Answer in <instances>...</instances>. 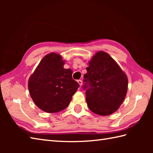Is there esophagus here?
Instances as JSON below:
<instances>
[{"instance_id": "1", "label": "esophagus", "mask_w": 153, "mask_h": 153, "mask_svg": "<svg viewBox=\"0 0 153 153\" xmlns=\"http://www.w3.org/2000/svg\"><path fill=\"white\" fill-rule=\"evenodd\" d=\"M77 82H78V83L79 84V85L80 86H82V80H77Z\"/></svg>"}]
</instances>
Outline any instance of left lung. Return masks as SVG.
<instances>
[{
  "mask_svg": "<svg viewBox=\"0 0 153 153\" xmlns=\"http://www.w3.org/2000/svg\"><path fill=\"white\" fill-rule=\"evenodd\" d=\"M84 75L83 88L89 108L100 116L112 114L119 108L126 96L128 80L115 60L99 51L89 61Z\"/></svg>",
  "mask_w": 153,
  "mask_h": 153,
  "instance_id": "8db88e82",
  "label": "left lung"
}]
</instances>
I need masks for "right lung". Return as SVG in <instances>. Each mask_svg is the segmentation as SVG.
<instances>
[{"label":"right lung","instance_id":"add662e5","mask_svg":"<svg viewBox=\"0 0 153 153\" xmlns=\"http://www.w3.org/2000/svg\"><path fill=\"white\" fill-rule=\"evenodd\" d=\"M64 61L56 53L46 55L28 82L32 100L38 108L48 113L65 109L79 87L72 79V70L64 68Z\"/></svg>","mask_w":153,"mask_h":153}]
</instances>
